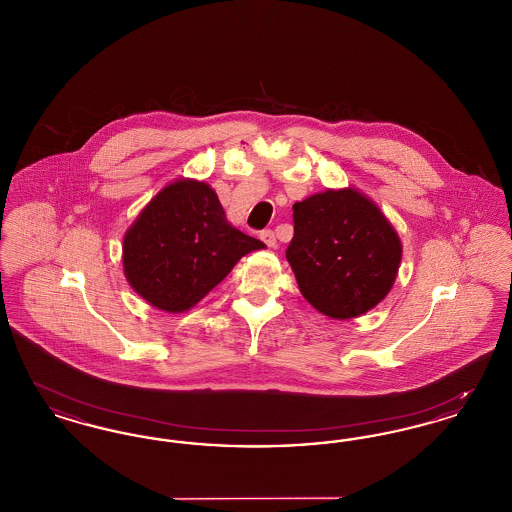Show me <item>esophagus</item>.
Segmentation results:
<instances>
[{
  "label": "esophagus",
  "mask_w": 512,
  "mask_h": 512,
  "mask_svg": "<svg viewBox=\"0 0 512 512\" xmlns=\"http://www.w3.org/2000/svg\"><path fill=\"white\" fill-rule=\"evenodd\" d=\"M261 240L268 245V247H276L278 242H276V234L272 232V230H263L261 232Z\"/></svg>",
  "instance_id": "obj_1"
}]
</instances>
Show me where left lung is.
Returning a JSON list of instances; mask_svg holds the SVG:
<instances>
[{
	"label": "left lung",
	"mask_w": 512,
	"mask_h": 512,
	"mask_svg": "<svg viewBox=\"0 0 512 512\" xmlns=\"http://www.w3.org/2000/svg\"><path fill=\"white\" fill-rule=\"evenodd\" d=\"M286 257L303 297L330 318L359 317L391 290L401 242L363 194L326 190L293 205Z\"/></svg>",
	"instance_id": "obj_1"
}]
</instances>
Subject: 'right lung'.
I'll use <instances>...</instances> for the list:
<instances>
[{"label":"right lung","mask_w":512,"mask_h":512,"mask_svg":"<svg viewBox=\"0 0 512 512\" xmlns=\"http://www.w3.org/2000/svg\"><path fill=\"white\" fill-rule=\"evenodd\" d=\"M263 242L234 228L203 182L176 180L130 226L122 265L130 286L161 311L182 313Z\"/></svg>","instance_id":"1"}]
</instances>
